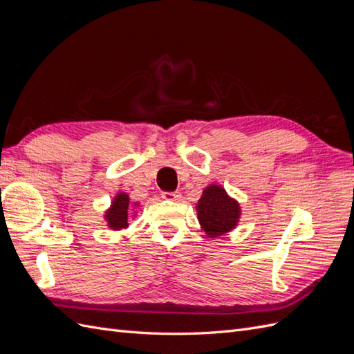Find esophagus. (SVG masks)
I'll list each match as a JSON object with an SVG mask.
<instances>
[{
    "label": "esophagus",
    "instance_id": "34e87169",
    "mask_svg": "<svg viewBox=\"0 0 354 354\" xmlns=\"http://www.w3.org/2000/svg\"><path fill=\"white\" fill-rule=\"evenodd\" d=\"M180 196L181 195L178 194V192H164V194H162V198L168 199V201H178Z\"/></svg>",
    "mask_w": 354,
    "mask_h": 354
}]
</instances>
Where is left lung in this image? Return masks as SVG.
I'll list each match as a JSON object with an SVG mask.
<instances>
[{
	"label": "left lung",
	"mask_w": 354,
	"mask_h": 354,
	"mask_svg": "<svg viewBox=\"0 0 354 354\" xmlns=\"http://www.w3.org/2000/svg\"><path fill=\"white\" fill-rule=\"evenodd\" d=\"M198 220L209 238H217L236 227L241 217L239 203L232 199L221 186H208L198 201Z\"/></svg>",
	"instance_id": "1"
}]
</instances>
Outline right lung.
I'll use <instances>...</instances> for the list:
<instances>
[{"mask_svg":"<svg viewBox=\"0 0 354 354\" xmlns=\"http://www.w3.org/2000/svg\"><path fill=\"white\" fill-rule=\"evenodd\" d=\"M137 203H134V207ZM131 216V203L130 198L127 194H118L113 201L111 208L106 211L104 220L108 221L109 227L113 230H121L128 227V220Z\"/></svg>","mask_w":354,"mask_h":354,"instance_id":"1","label":"right lung"}]
</instances>
